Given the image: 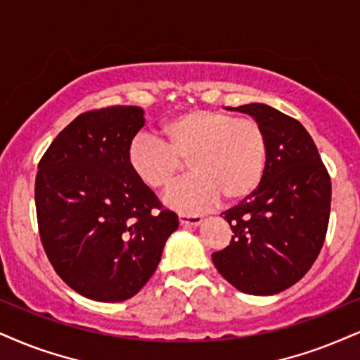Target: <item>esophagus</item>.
<instances>
[{
  "instance_id": "esophagus-1",
  "label": "esophagus",
  "mask_w": 360,
  "mask_h": 360,
  "mask_svg": "<svg viewBox=\"0 0 360 360\" xmlns=\"http://www.w3.org/2000/svg\"><path fill=\"white\" fill-rule=\"evenodd\" d=\"M179 219H180L181 225H192V227H197V225H200L203 221L202 215H185V214H181Z\"/></svg>"
}]
</instances>
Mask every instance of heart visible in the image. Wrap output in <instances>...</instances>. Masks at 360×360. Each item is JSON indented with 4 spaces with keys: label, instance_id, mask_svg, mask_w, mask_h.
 I'll list each match as a JSON object with an SVG mask.
<instances>
[{
    "label": "heart",
    "instance_id": "heart-1",
    "mask_svg": "<svg viewBox=\"0 0 360 360\" xmlns=\"http://www.w3.org/2000/svg\"><path fill=\"white\" fill-rule=\"evenodd\" d=\"M163 141L139 135L128 148L131 172L145 187L167 188L184 162L193 175L165 193V203L184 214H197L219 202H238L264 179L269 141L264 127L250 117L219 110H190L163 123Z\"/></svg>",
    "mask_w": 360,
    "mask_h": 360
}]
</instances>
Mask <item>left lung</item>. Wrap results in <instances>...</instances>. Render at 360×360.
Listing matches in <instances>:
<instances>
[{
    "instance_id": "8db88e82",
    "label": "left lung",
    "mask_w": 360,
    "mask_h": 360,
    "mask_svg": "<svg viewBox=\"0 0 360 360\" xmlns=\"http://www.w3.org/2000/svg\"><path fill=\"white\" fill-rule=\"evenodd\" d=\"M264 127L269 157L252 195L224 212L232 240L212 260L243 294L274 295L299 282L323 245L330 176L312 136L295 118L264 103L237 106Z\"/></svg>"
}]
</instances>
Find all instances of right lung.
<instances>
[{
  "label": "right lung",
  "mask_w": 360,
  "mask_h": 360,
  "mask_svg": "<svg viewBox=\"0 0 360 360\" xmlns=\"http://www.w3.org/2000/svg\"><path fill=\"white\" fill-rule=\"evenodd\" d=\"M145 125L140 106L78 115L39 160L34 202L53 269L75 292L122 302L148 282L179 217L131 172L128 148Z\"/></svg>",
  "instance_id": "obj_1"
}]
</instances>
